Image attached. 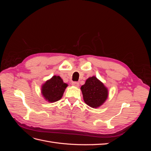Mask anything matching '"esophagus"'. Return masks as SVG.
Wrapping results in <instances>:
<instances>
[{
  "label": "esophagus",
  "instance_id": "esophagus-1",
  "mask_svg": "<svg viewBox=\"0 0 151 151\" xmlns=\"http://www.w3.org/2000/svg\"><path fill=\"white\" fill-rule=\"evenodd\" d=\"M72 84L74 86H76V87H79V84L78 82H73Z\"/></svg>",
  "mask_w": 151,
  "mask_h": 151
}]
</instances>
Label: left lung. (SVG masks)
<instances>
[{
    "mask_svg": "<svg viewBox=\"0 0 151 151\" xmlns=\"http://www.w3.org/2000/svg\"><path fill=\"white\" fill-rule=\"evenodd\" d=\"M81 89L84 102L92 108L100 106L107 99V88L94 76L87 79Z\"/></svg>",
    "mask_w": 151,
    "mask_h": 151,
    "instance_id": "8db88e82",
    "label": "left lung"
}]
</instances>
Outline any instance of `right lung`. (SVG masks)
Segmentation results:
<instances>
[{"label": "right lung", "instance_id": "add662e5", "mask_svg": "<svg viewBox=\"0 0 151 151\" xmlns=\"http://www.w3.org/2000/svg\"><path fill=\"white\" fill-rule=\"evenodd\" d=\"M68 85L63 82L60 76H54L47 81L42 88V93L49 102H55L60 99Z\"/></svg>", "mask_w": 151, "mask_h": 151}]
</instances>
